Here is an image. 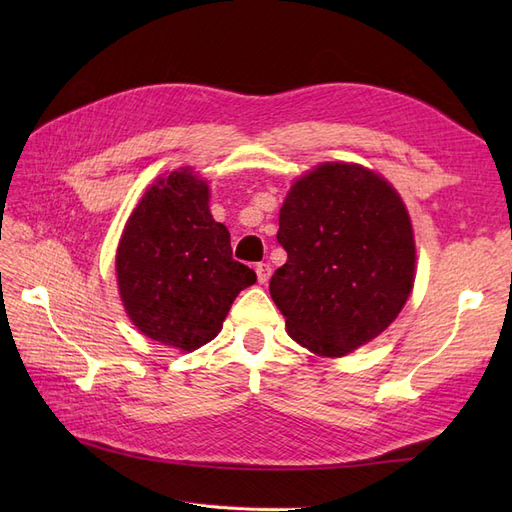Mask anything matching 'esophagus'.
Returning <instances> with one entry per match:
<instances>
[{
	"instance_id": "esophagus-1",
	"label": "esophagus",
	"mask_w": 512,
	"mask_h": 512,
	"mask_svg": "<svg viewBox=\"0 0 512 512\" xmlns=\"http://www.w3.org/2000/svg\"><path fill=\"white\" fill-rule=\"evenodd\" d=\"M256 275H258V282L260 284H267L269 282L271 267L267 265V262H258V265H256Z\"/></svg>"
}]
</instances>
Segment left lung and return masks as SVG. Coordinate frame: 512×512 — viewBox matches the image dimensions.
Wrapping results in <instances>:
<instances>
[{
	"instance_id": "left-lung-1",
	"label": "left lung",
	"mask_w": 512,
	"mask_h": 512,
	"mask_svg": "<svg viewBox=\"0 0 512 512\" xmlns=\"http://www.w3.org/2000/svg\"><path fill=\"white\" fill-rule=\"evenodd\" d=\"M277 241L286 265L271 299L288 335L318 356H344L378 337L414 284V232L393 185L359 164L324 162L292 185Z\"/></svg>"
}]
</instances>
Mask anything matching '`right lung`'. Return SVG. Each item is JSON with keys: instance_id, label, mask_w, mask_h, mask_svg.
Here are the masks:
<instances>
[{"instance_id": "1", "label": "right lung", "mask_w": 512, "mask_h": 512, "mask_svg": "<svg viewBox=\"0 0 512 512\" xmlns=\"http://www.w3.org/2000/svg\"><path fill=\"white\" fill-rule=\"evenodd\" d=\"M123 307L143 335L192 352L222 331L256 273L232 258L230 232L209 211L192 168L160 177L128 218L115 258Z\"/></svg>"}]
</instances>
